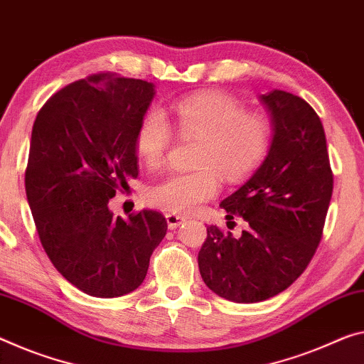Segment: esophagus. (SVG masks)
I'll list each match as a JSON object with an SVG mask.
<instances>
[{"instance_id":"esophagus-1","label":"esophagus","mask_w":364,"mask_h":364,"mask_svg":"<svg viewBox=\"0 0 364 364\" xmlns=\"http://www.w3.org/2000/svg\"><path fill=\"white\" fill-rule=\"evenodd\" d=\"M165 218H166V223H168V228L170 230L180 227L183 222H186V217L176 215V213H166Z\"/></svg>"}]
</instances>
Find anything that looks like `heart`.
<instances>
[{"label": "heart", "instance_id": "1", "mask_svg": "<svg viewBox=\"0 0 364 364\" xmlns=\"http://www.w3.org/2000/svg\"><path fill=\"white\" fill-rule=\"evenodd\" d=\"M171 118L183 137L199 139L191 173H171L147 191L149 204L188 215L220 191L223 180L236 183L262 160L270 142L269 121L246 113L238 102L218 92H200L173 103ZM173 142L168 119L160 109L144 114L136 131V151L147 166H159Z\"/></svg>", "mask_w": 364, "mask_h": 364}]
</instances>
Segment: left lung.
<instances>
[{"instance_id": "8db88e82", "label": "left lung", "mask_w": 364, "mask_h": 364, "mask_svg": "<svg viewBox=\"0 0 364 364\" xmlns=\"http://www.w3.org/2000/svg\"><path fill=\"white\" fill-rule=\"evenodd\" d=\"M274 136L262 165L220 203L247 222L240 238L207 228L198 262L204 284L228 301L257 303L287 290L313 259L331 204L333 175L326 132L299 97L274 89L259 97Z\"/></svg>"}]
</instances>
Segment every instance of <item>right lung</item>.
Here are the masks:
<instances>
[{"label": "right lung", "instance_id": "obj_1", "mask_svg": "<svg viewBox=\"0 0 364 364\" xmlns=\"http://www.w3.org/2000/svg\"><path fill=\"white\" fill-rule=\"evenodd\" d=\"M154 95L147 80L94 74L51 95L33 123L26 194L40 243L90 296L134 291L166 235L157 210L114 218L108 209L139 173L136 131Z\"/></svg>", "mask_w": 364, "mask_h": 364}]
</instances>
